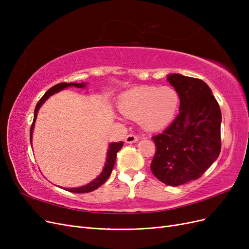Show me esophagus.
Masks as SVG:
<instances>
[{
  "label": "esophagus",
  "instance_id": "34e87169",
  "mask_svg": "<svg viewBox=\"0 0 249 249\" xmlns=\"http://www.w3.org/2000/svg\"><path fill=\"white\" fill-rule=\"evenodd\" d=\"M138 141V137L136 136V135H133V134H130L127 135V136L125 137V142L126 143H135Z\"/></svg>",
  "mask_w": 249,
  "mask_h": 249
}]
</instances>
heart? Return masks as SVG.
<instances>
[{"instance_id":"1","label":"heart","mask_w":249,"mask_h":249,"mask_svg":"<svg viewBox=\"0 0 249 249\" xmlns=\"http://www.w3.org/2000/svg\"><path fill=\"white\" fill-rule=\"evenodd\" d=\"M178 103V94L171 87L141 86L122 94L118 110L124 116L138 118L146 130L157 131L171 122Z\"/></svg>"}]
</instances>
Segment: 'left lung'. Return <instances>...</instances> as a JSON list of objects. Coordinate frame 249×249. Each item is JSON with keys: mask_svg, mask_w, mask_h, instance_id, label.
Segmentation results:
<instances>
[{"mask_svg": "<svg viewBox=\"0 0 249 249\" xmlns=\"http://www.w3.org/2000/svg\"><path fill=\"white\" fill-rule=\"evenodd\" d=\"M167 81L179 97V113L164 130L153 137L154 176L169 186L197 179L220 154L221 111L205 82L170 73Z\"/></svg>", "mask_w": 249, "mask_h": 249, "instance_id": "8db88e82", "label": "left lung"}]
</instances>
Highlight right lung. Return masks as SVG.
Instances as JSON below:
<instances>
[{
  "label": "right lung",
  "mask_w": 249,
  "mask_h": 249,
  "mask_svg": "<svg viewBox=\"0 0 249 249\" xmlns=\"http://www.w3.org/2000/svg\"><path fill=\"white\" fill-rule=\"evenodd\" d=\"M71 86H74L78 88H84V87H86V83H80V84H78V83H59V84L50 88L48 91L44 93V95L41 97L40 101L37 103L35 110H34L33 124L31 125V130H30V140H31V142H32V133H33V129H34V123H35L36 117H37V112H38L39 108L42 106V104L46 102L51 95L59 92L60 90H63L64 88L71 87ZM123 145H124V142L110 143L108 153H107V160H106V163H105V166L101 172V175L96 178H94L92 182H90L89 184L79 187V188H65V190L70 191V192H73V193H88V192H91V191L97 189L99 187H101L109 178L111 172H112V169H113V166H114V164H115L116 155L119 152V149L123 147Z\"/></svg>",
  "instance_id": "obj_1"
}]
</instances>
